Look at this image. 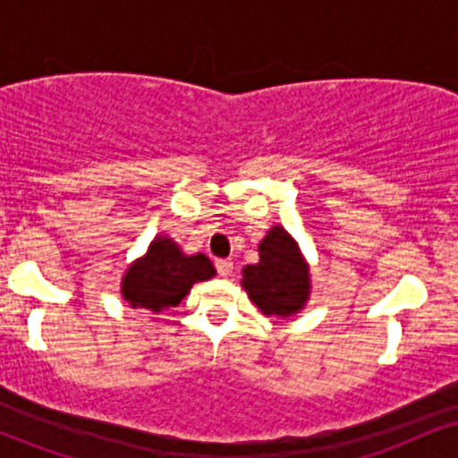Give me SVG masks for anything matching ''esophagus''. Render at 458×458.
<instances>
[{
    "instance_id": "esophagus-1",
    "label": "esophagus",
    "mask_w": 458,
    "mask_h": 458,
    "mask_svg": "<svg viewBox=\"0 0 458 458\" xmlns=\"http://www.w3.org/2000/svg\"><path fill=\"white\" fill-rule=\"evenodd\" d=\"M233 267H234V262L230 259H219L217 262H215V269H217V273L222 277L233 276Z\"/></svg>"
}]
</instances>
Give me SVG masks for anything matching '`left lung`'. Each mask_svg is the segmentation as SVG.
<instances>
[{"label":"left lung","instance_id":"obj_1","mask_svg":"<svg viewBox=\"0 0 458 458\" xmlns=\"http://www.w3.org/2000/svg\"><path fill=\"white\" fill-rule=\"evenodd\" d=\"M260 262L243 269V288L267 317H291L308 299L310 276L299 247L276 225L259 247Z\"/></svg>","mask_w":458,"mask_h":458}]
</instances>
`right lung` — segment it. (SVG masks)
I'll return each mask as SVG.
<instances>
[{"instance_id":"1","label":"right lung","mask_w":458,"mask_h":458,"mask_svg":"<svg viewBox=\"0 0 458 458\" xmlns=\"http://www.w3.org/2000/svg\"><path fill=\"white\" fill-rule=\"evenodd\" d=\"M215 276L204 254L185 256L172 239H155L148 254L135 262L123 282V295L133 308L163 312L178 306L196 282Z\"/></svg>"}]
</instances>
